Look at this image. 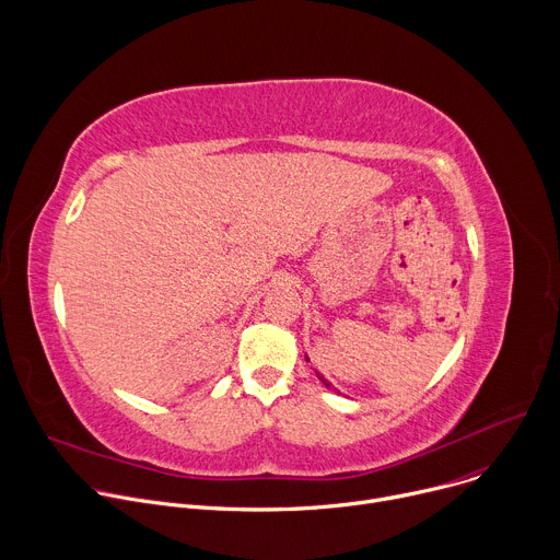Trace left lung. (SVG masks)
<instances>
[{
	"label": "left lung",
	"instance_id": "left-lung-1",
	"mask_svg": "<svg viewBox=\"0 0 560 560\" xmlns=\"http://www.w3.org/2000/svg\"><path fill=\"white\" fill-rule=\"evenodd\" d=\"M318 378H322V381H324V385H328V387H330V383H328V381H326V378H324L322 374H318Z\"/></svg>",
	"mask_w": 560,
	"mask_h": 560
}]
</instances>
